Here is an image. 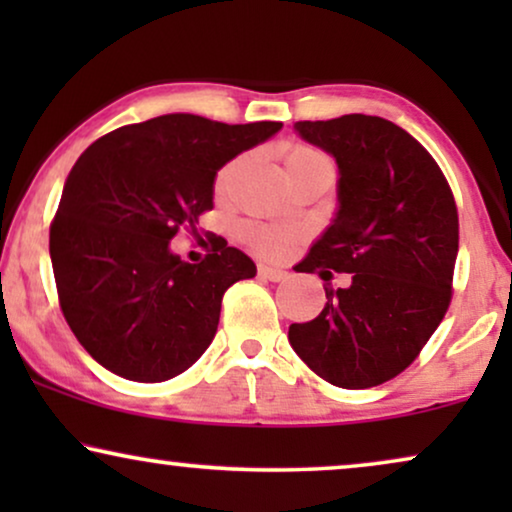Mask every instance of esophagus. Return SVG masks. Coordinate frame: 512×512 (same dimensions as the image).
<instances>
[{
  "mask_svg": "<svg viewBox=\"0 0 512 512\" xmlns=\"http://www.w3.org/2000/svg\"><path fill=\"white\" fill-rule=\"evenodd\" d=\"M258 275L270 279V282H284V279L289 277V272H284L279 268H270V265H261V268H258Z\"/></svg>",
  "mask_w": 512,
  "mask_h": 512,
  "instance_id": "34e87169",
  "label": "esophagus"
}]
</instances>
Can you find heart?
I'll return each mask as SVG.
<instances>
[{
  "label": "heart",
  "instance_id": "b5f03b06",
  "mask_svg": "<svg viewBox=\"0 0 512 512\" xmlns=\"http://www.w3.org/2000/svg\"><path fill=\"white\" fill-rule=\"evenodd\" d=\"M324 156L317 153L310 146L303 144H293L284 151V165L286 170H293V167L312 163V160H321ZM237 163H228L223 165L219 174H216V191H226L230 184V177H233ZM242 240L249 244L251 249L258 251L263 256H279L289 249V244L293 242V233L284 228H272V226H263V223H244L242 226Z\"/></svg>",
  "mask_w": 512,
  "mask_h": 512
}]
</instances>
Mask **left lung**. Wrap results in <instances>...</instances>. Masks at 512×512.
Returning <instances> with one entry per match:
<instances>
[{
    "mask_svg": "<svg viewBox=\"0 0 512 512\" xmlns=\"http://www.w3.org/2000/svg\"><path fill=\"white\" fill-rule=\"evenodd\" d=\"M338 163L340 209L298 272L352 275L317 319L289 326L296 354L342 389L389 382L417 359L452 300L459 214L443 170L380 116L298 121Z\"/></svg>",
    "mask_w": 512,
    "mask_h": 512,
    "instance_id": "obj_1",
    "label": "left lung"
}]
</instances>
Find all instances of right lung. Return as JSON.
I'll list each match as a JSON object with an SVG mask.
<instances>
[{
	"mask_svg": "<svg viewBox=\"0 0 512 512\" xmlns=\"http://www.w3.org/2000/svg\"><path fill=\"white\" fill-rule=\"evenodd\" d=\"M279 128L167 114L109 132L76 160L48 244L60 310L100 366L165 382L200 359L223 293L256 265L221 237L200 263H186L170 240L181 228L198 233L216 172Z\"/></svg>",
	"mask_w": 512,
	"mask_h": 512,
	"instance_id": "1",
	"label": "right lung"
}]
</instances>
